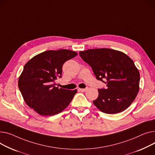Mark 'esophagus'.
<instances>
[{
	"instance_id": "esophagus-1",
	"label": "esophagus",
	"mask_w": 155,
	"mask_h": 155,
	"mask_svg": "<svg viewBox=\"0 0 155 155\" xmlns=\"http://www.w3.org/2000/svg\"><path fill=\"white\" fill-rule=\"evenodd\" d=\"M87 89H88V88H80L79 90H80L81 91H82V92H84V91H85Z\"/></svg>"
}]
</instances>
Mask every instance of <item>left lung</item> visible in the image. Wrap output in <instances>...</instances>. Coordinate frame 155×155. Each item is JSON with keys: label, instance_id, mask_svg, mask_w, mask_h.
Listing matches in <instances>:
<instances>
[{"label": "left lung", "instance_id": "1", "mask_svg": "<svg viewBox=\"0 0 155 155\" xmlns=\"http://www.w3.org/2000/svg\"><path fill=\"white\" fill-rule=\"evenodd\" d=\"M79 55L91 67L97 79L107 85L106 88L98 89L94 105L108 114L128 108L139 90L140 73L133 61L121 51L110 48L89 49Z\"/></svg>", "mask_w": 155, "mask_h": 155}]
</instances>
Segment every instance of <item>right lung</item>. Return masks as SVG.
I'll use <instances>...</instances> for the list:
<instances>
[{"label": "right lung", "mask_w": 155, "mask_h": 155, "mask_svg": "<svg viewBox=\"0 0 155 155\" xmlns=\"http://www.w3.org/2000/svg\"><path fill=\"white\" fill-rule=\"evenodd\" d=\"M77 55V52L70 50H48L25 65L18 85L30 108L41 115L51 116L68 107L77 90L56 87L55 81L61 78L64 64Z\"/></svg>", "instance_id": "1"}]
</instances>
